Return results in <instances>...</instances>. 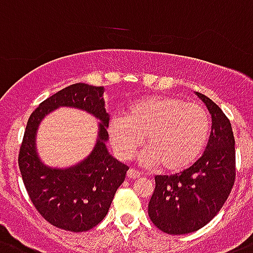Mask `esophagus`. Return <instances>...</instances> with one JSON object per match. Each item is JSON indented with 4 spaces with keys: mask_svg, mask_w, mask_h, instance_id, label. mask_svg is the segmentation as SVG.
<instances>
[{
    "mask_svg": "<svg viewBox=\"0 0 253 253\" xmlns=\"http://www.w3.org/2000/svg\"><path fill=\"white\" fill-rule=\"evenodd\" d=\"M140 176H141V173L137 172L136 169H130L128 171H127V177L128 179H139Z\"/></svg>",
    "mask_w": 253,
    "mask_h": 253,
    "instance_id": "esophagus-1",
    "label": "esophagus"
}]
</instances>
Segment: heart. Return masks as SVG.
<instances>
[{
	"mask_svg": "<svg viewBox=\"0 0 253 253\" xmlns=\"http://www.w3.org/2000/svg\"><path fill=\"white\" fill-rule=\"evenodd\" d=\"M210 130V117L199 104L177 96H146L131 104L126 117L112 118L108 133L123 161L132 158L145 137L148 149L140 157L141 163L180 172L201 156Z\"/></svg>",
	"mask_w": 253,
	"mask_h": 253,
	"instance_id": "obj_1",
	"label": "heart"
}]
</instances>
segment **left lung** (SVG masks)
<instances>
[{
	"mask_svg": "<svg viewBox=\"0 0 253 253\" xmlns=\"http://www.w3.org/2000/svg\"><path fill=\"white\" fill-rule=\"evenodd\" d=\"M197 95L212 117L205 153L181 173L156 176V189L148 206L153 224L171 235L193 233L209 224L234 185L235 140L230 121L210 97Z\"/></svg>",
	"mask_w": 253,
	"mask_h": 253,
	"instance_id": "left-lung-1",
	"label": "left lung"
}]
</instances>
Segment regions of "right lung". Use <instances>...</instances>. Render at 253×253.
Listing matches in <instances>:
<instances>
[{
  "mask_svg": "<svg viewBox=\"0 0 253 253\" xmlns=\"http://www.w3.org/2000/svg\"><path fill=\"white\" fill-rule=\"evenodd\" d=\"M104 87L74 84L38 105L29 117L20 150L19 169L29 198L40 215L63 230L87 231L96 226L109 211L117 189L128 167L108 153L109 114L104 105ZM59 106L86 110L100 119L99 139L94 150L71 169L44 167L35 152V132L46 114Z\"/></svg>",
  "mask_w": 253,
  "mask_h": 253,
  "instance_id": "right-lung-1",
  "label": "right lung"
}]
</instances>
